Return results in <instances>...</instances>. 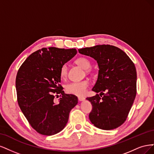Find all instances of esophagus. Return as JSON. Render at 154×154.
Listing matches in <instances>:
<instances>
[{"label":"esophagus","mask_w":154,"mask_h":154,"mask_svg":"<svg viewBox=\"0 0 154 154\" xmlns=\"http://www.w3.org/2000/svg\"><path fill=\"white\" fill-rule=\"evenodd\" d=\"M78 99H79V101H83V100H85V98H84V97H79L78 98Z\"/></svg>","instance_id":"34e87169"}]
</instances>
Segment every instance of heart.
Here are the masks:
<instances>
[{
    "instance_id": "heart-1",
    "label": "heart",
    "mask_w": 154,
    "mask_h": 154,
    "mask_svg": "<svg viewBox=\"0 0 154 154\" xmlns=\"http://www.w3.org/2000/svg\"><path fill=\"white\" fill-rule=\"evenodd\" d=\"M75 64L82 68L86 70V72L90 71L91 61L89 59L85 57H80L77 58L75 61ZM60 77L61 79H65L68 75V66L66 64H64L60 68ZM89 81L84 80L79 82H72L68 84L66 86V91L68 93L72 94L73 95L79 97L84 96L85 95L88 88L89 86Z\"/></svg>"
}]
</instances>
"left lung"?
Here are the masks:
<instances>
[{"instance_id":"1","label":"left lung","mask_w":154,"mask_h":154,"mask_svg":"<svg viewBox=\"0 0 154 154\" xmlns=\"http://www.w3.org/2000/svg\"><path fill=\"white\" fill-rule=\"evenodd\" d=\"M78 51L95 59L99 68L92 90L100 92V95L86 98L93 107L90 120L100 129H115L125 122L136 98L137 73L134 64L126 53L110 45Z\"/></svg>"}]
</instances>
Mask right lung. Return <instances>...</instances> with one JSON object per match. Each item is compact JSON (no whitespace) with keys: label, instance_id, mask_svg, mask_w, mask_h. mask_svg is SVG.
<instances>
[{"label":"right lung","instance_id":"right-lung-1","mask_svg":"<svg viewBox=\"0 0 154 154\" xmlns=\"http://www.w3.org/2000/svg\"><path fill=\"white\" fill-rule=\"evenodd\" d=\"M75 48H43L31 54L20 67L16 77L17 100L29 124L42 135L61 131L78 98L66 94L60 85V68L75 56ZM60 94L58 104L53 98Z\"/></svg>","mask_w":154,"mask_h":154}]
</instances>
